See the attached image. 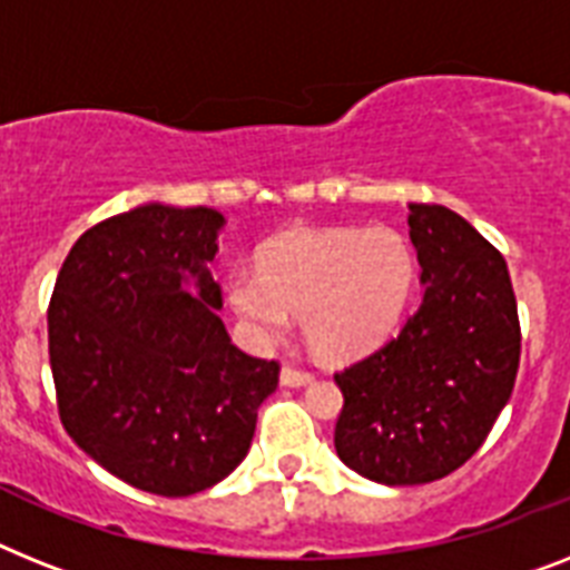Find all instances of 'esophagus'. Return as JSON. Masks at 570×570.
I'll use <instances>...</instances> for the list:
<instances>
[{
	"mask_svg": "<svg viewBox=\"0 0 570 570\" xmlns=\"http://www.w3.org/2000/svg\"><path fill=\"white\" fill-rule=\"evenodd\" d=\"M279 381L285 387H303V384H312L314 375L308 370H299V366H282Z\"/></svg>",
	"mask_w": 570,
	"mask_h": 570,
	"instance_id": "esophagus-1",
	"label": "esophagus"
}]
</instances>
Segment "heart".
<instances>
[{"label":"heart","instance_id":"heart-1","mask_svg":"<svg viewBox=\"0 0 570 570\" xmlns=\"http://www.w3.org/2000/svg\"><path fill=\"white\" fill-rule=\"evenodd\" d=\"M416 285V253L399 229L305 227L267 244L258 267L235 265L227 296L258 341L299 314L305 341L335 361L375 350L399 326Z\"/></svg>","mask_w":570,"mask_h":570}]
</instances>
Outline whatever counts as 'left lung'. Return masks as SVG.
Returning a JSON list of instances; mask_svg holds the SVG:
<instances>
[{
    "mask_svg": "<svg viewBox=\"0 0 570 570\" xmlns=\"http://www.w3.org/2000/svg\"><path fill=\"white\" fill-rule=\"evenodd\" d=\"M420 308L399 335L335 373L343 463L387 487L440 481L472 458L510 402L521 358L504 256L458 212L411 204Z\"/></svg>",
    "mask_w": 570,
    "mask_h": 570,
    "instance_id": "1",
    "label": "left lung"
}]
</instances>
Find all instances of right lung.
I'll use <instances>...</instances> for the list:
<instances>
[{"instance_id": "1", "label": "right lung", "mask_w": 570, "mask_h": 570, "mask_svg": "<svg viewBox=\"0 0 570 570\" xmlns=\"http://www.w3.org/2000/svg\"><path fill=\"white\" fill-rule=\"evenodd\" d=\"M224 215L148 204L75 242L49 303L58 413L98 465L130 487L186 498L250 451L279 361L253 358L220 323L209 262ZM195 278L198 294L181 285Z\"/></svg>"}]
</instances>
